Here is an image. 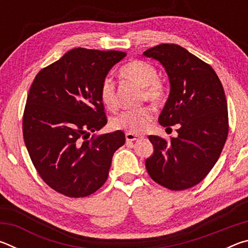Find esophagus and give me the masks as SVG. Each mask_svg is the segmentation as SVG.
I'll return each instance as SVG.
<instances>
[{"label": "esophagus", "instance_id": "obj_1", "mask_svg": "<svg viewBox=\"0 0 248 248\" xmlns=\"http://www.w3.org/2000/svg\"><path fill=\"white\" fill-rule=\"evenodd\" d=\"M140 138H141V137L139 136V134L131 133V132H127V133H125V140H127L128 142H132V141L139 140Z\"/></svg>", "mask_w": 248, "mask_h": 248}]
</instances>
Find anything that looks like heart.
<instances>
[{
    "instance_id": "heart-1",
    "label": "heart",
    "mask_w": 248,
    "mask_h": 248,
    "mask_svg": "<svg viewBox=\"0 0 248 248\" xmlns=\"http://www.w3.org/2000/svg\"><path fill=\"white\" fill-rule=\"evenodd\" d=\"M121 77L130 79L142 87L143 98L152 103H161L165 97V86L159 79L152 64L149 62L134 60L123 66ZM100 99L110 110L117 108V94L115 82L111 78H105L99 90ZM153 119V111L149 107L129 109L120 112L111 120V127L116 130H124L131 133H141L149 127Z\"/></svg>"
}]
</instances>
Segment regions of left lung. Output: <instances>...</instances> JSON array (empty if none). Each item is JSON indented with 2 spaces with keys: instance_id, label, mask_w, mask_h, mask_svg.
I'll return each mask as SVG.
<instances>
[{
  "instance_id": "1",
  "label": "left lung",
  "mask_w": 248,
  "mask_h": 248,
  "mask_svg": "<svg viewBox=\"0 0 248 248\" xmlns=\"http://www.w3.org/2000/svg\"><path fill=\"white\" fill-rule=\"evenodd\" d=\"M143 56L158 61L169 77L170 95L158 123L167 128L178 124L177 138L169 142L149 137L154 152L146 158V170L163 187L188 189L212 170L228 138L223 86L211 66L178 45L155 46Z\"/></svg>"
}]
</instances>
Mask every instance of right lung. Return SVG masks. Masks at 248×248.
<instances>
[{
	"label": "right lung",
	"instance_id": "obj_1",
	"mask_svg": "<svg viewBox=\"0 0 248 248\" xmlns=\"http://www.w3.org/2000/svg\"><path fill=\"white\" fill-rule=\"evenodd\" d=\"M123 51L77 48L39 71L29 90L23 134L45 183L60 194H93L108 177L112 155L124 144L120 130L93 134L107 124L99 90Z\"/></svg>",
	"mask_w": 248,
	"mask_h": 248
}]
</instances>
